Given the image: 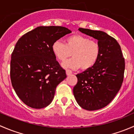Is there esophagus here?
<instances>
[{
    "label": "esophagus",
    "mask_w": 134,
    "mask_h": 134,
    "mask_svg": "<svg viewBox=\"0 0 134 134\" xmlns=\"http://www.w3.org/2000/svg\"><path fill=\"white\" fill-rule=\"evenodd\" d=\"M72 73V71H71V70H69V69L66 70V74H67V76L71 75Z\"/></svg>",
    "instance_id": "34e87169"
}]
</instances>
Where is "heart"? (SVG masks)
<instances>
[{
  "mask_svg": "<svg viewBox=\"0 0 134 134\" xmlns=\"http://www.w3.org/2000/svg\"><path fill=\"white\" fill-rule=\"evenodd\" d=\"M54 55L60 62H65L71 56L72 58L63 63V67L77 69L88 70L93 67L100 57L101 48L95 40L80 34H74L67 37L65 43L54 41L52 45Z\"/></svg>",
  "mask_w": 134,
  "mask_h": 134,
  "instance_id": "1",
  "label": "heart"
}]
</instances>
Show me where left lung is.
<instances>
[{"label": "left lung", "mask_w": 134, "mask_h": 134, "mask_svg": "<svg viewBox=\"0 0 134 134\" xmlns=\"http://www.w3.org/2000/svg\"><path fill=\"white\" fill-rule=\"evenodd\" d=\"M79 31L98 40L101 52L96 64L77 74L73 88L76 100L82 108L97 110L109 104L121 89L125 62L121 47L111 36L99 30L80 28Z\"/></svg>", "instance_id": "1"}]
</instances>
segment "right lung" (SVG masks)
<instances>
[{
	"label": "right lung",
	"instance_id": "add662e5",
	"mask_svg": "<svg viewBox=\"0 0 134 134\" xmlns=\"http://www.w3.org/2000/svg\"><path fill=\"white\" fill-rule=\"evenodd\" d=\"M71 32L63 26H39L16 43L11 57V82L19 98L29 107L41 109L48 106L57 86L67 77L52 45Z\"/></svg>",
	"mask_w": 134,
	"mask_h": 134
}]
</instances>
